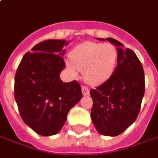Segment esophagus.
Segmentation results:
<instances>
[{"instance_id":"obj_1","label":"esophagus","mask_w":158,"mask_h":158,"mask_svg":"<svg viewBox=\"0 0 158 158\" xmlns=\"http://www.w3.org/2000/svg\"><path fill=\"white\" fill-rule=\"evenodd\" d=\"M81 90H82V93L84 96H88V95L90 94V90H89V88L86 86H83L81 88Z\"/></svg>"}]
</instances>
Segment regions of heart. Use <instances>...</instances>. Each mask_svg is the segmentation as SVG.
<instances>
[{
  "label": "heart",
  "mask_w": 158,
  "mask_h": 158,
  "mask_svg": "<svg viewBox=\"0 0 158 158\" xmlns=\"http://www.w3.org/2000/svg\"><path fill=\"white\" fill-rule=\"evenodd\" d=\"M117 58V49L114 45L85 42L72 51L66 66L73 76L77 77L79 71L83 72L88 84L99 85L113 74Z\"/></svg>",
  "instance_id": "obj_1"
}]
</instances>
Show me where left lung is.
Instances as JSON below:
<instances>
[{
    "mask_svg": "<svg viewBox=\"0 0 158 158\" xmlns=\"http://www.w3.org/2000/svg\"><path fill=\"white\" fill-rule=\"evenodd\" d=\"M116 46L117 66L106 82L90 90L91 120L98 133L117 136L137 119L144 94V74L136 54L114 38H98Z\"/></svg>",
    "mask_w": 158,
    "mask_h": 158,
    "instance_id": "1",
    "label": "left lung"
}]
</instances>
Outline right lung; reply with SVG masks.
Returning a JSON list of instances; mask_svg holds the SVG:
<instances>
[{
	"label": "right lung",
	"instance_id": "obj_1",
	"mask_svg": "<svg viewBox=\"0 0 158 158\" xmlns=\"http://www.w3.org/2000/svg\"><path fill=\"white\" fill-rule=\"evenodd\" d=\"M68 41L49 39L35 45L22 58L14 79V98L22 120L42 136L58 133L73 106L82 98L73 80L64 83L62 56Z\"/></svg>",
	"mask_w": 158,
	"mask_h": 158
}]
</instances>
